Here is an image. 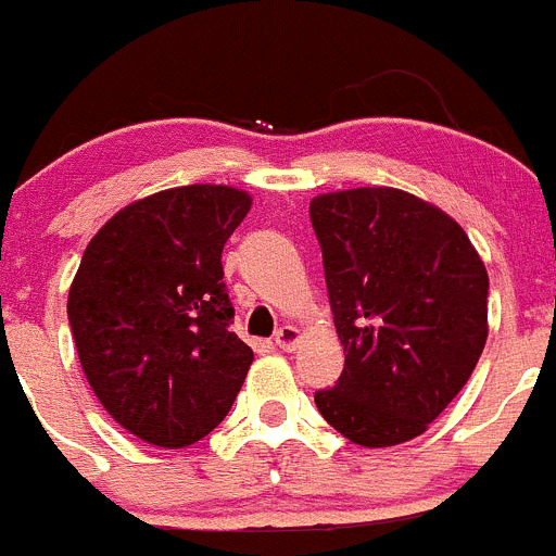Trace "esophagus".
<instances>
[{"mask_svg": "<svg viewBox=\"0 0 556 556\" xmlns=\"http://www.w3.org/2000/svg\"><path fill=\"white\" fill-rule=\"evenodd\" d=\"M299 338H302V332H299L293 324H285V327H279L277 334H274V343H277L282 352H293L299 343Z\"/></svg>", "mask_w": 556, "mask_h": 556, "instance_id": "34e87169", "label": "esophagus"}]
</instances>
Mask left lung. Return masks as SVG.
Segmentation results:
<instances>
[{"label": "left lung", "instance_id": "1", "mask_svg": "<svg viewBox=\"0 0 556 556\" xmlns=\"http://www.w3.org/2000/svg\"><path fill=\"white\" fill-rule=\"evenodd\" d=\"M346 365L315 407L357 446L427 432L488 340V271L452 216L399 188L309 202Z\"/></svg>", "mask_w": 556, "mask_h": 556}]
</instances>
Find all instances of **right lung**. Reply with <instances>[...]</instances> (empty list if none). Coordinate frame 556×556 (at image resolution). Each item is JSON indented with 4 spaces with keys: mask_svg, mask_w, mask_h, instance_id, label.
<instances>
[{
    "mask_svg": "<svg viewBox=\"0 0 556 556\" xmlns=\"http://www.w3.org/2000/svg\"><path fill=\"white\" fill-rule=\"evenodd\" d=\"M249 207L227 185L172 188L118 210L85 249L68 290L79 363L113 421L152 446L213 432L247 379L222 252Z\"/></svg>",
    "mask_w": 556,
    "mask_h": 556,
    "instance_id": "1",
    "label": "right lung"
}]
</instances>
